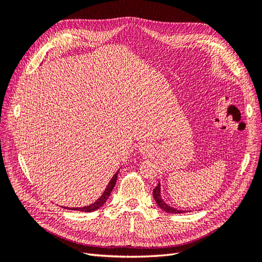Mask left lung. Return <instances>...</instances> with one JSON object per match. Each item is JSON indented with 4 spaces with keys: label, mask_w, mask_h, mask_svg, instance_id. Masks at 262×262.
Masks as SVG:
<instances>
[{
    "label": "left lung",
    "mask_w": 262,
    "mask_h": 262,
    "mask_svg": "<svg viewBox=\"0 0 262 262\" xmlns=\"http://www.w3.org/2000/svg\"><path fill=\"white\" fill-rule=\"evenodd\" d=\"M153 196H154V200L156 201L158 207L163 209L165 212H167V213H185L186 212V211H179V210L173 209V208L169 207V205H167L163 201V199L161 198V185L160 184L156 186V188H154Z\"/></svg>",
    "instance_id": "8db88e82"
}]
</instances>
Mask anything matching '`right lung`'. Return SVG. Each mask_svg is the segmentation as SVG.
<instances>
[{
    "label": "right lung",
    "mask_w": 262,
    "mask_h": 262,
    "mask_svg": "<svg viewBox=\"0 0 262 262\" xmlns=\"http://www.w3.org/2000/svg\"><path fill=\"white\" fill-rule=\"evenodd\" d=\"M118 172H119V170L115 173L114 177L112 178V180L109 181V184L107 185V188L105 189L104 193H102V194L98 198V200H97V201H95L93 204H91V205H86V207H83V208H70L69 210L82 211V212H93V211H96V210H97V209H99L100 207H102V205H104V203L107 201L108 196L110 195V193H112L113 189H114V187H115V185H116ZM66 209H68V208H66Z\"/></svg>",
    "instance_id": "obj_1"
}]
</instances>
